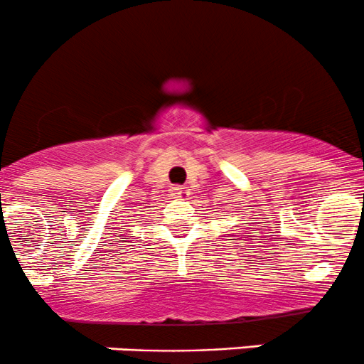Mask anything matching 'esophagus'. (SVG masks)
Wrapping results in <instances>:
<instances>
[{"mask_svg":"<svg viewBox=\"0 0 364 364\" xmlns=\"http://www.w3.org/2000/svg\"><path fill=\"white\" fill-rule=\"evenodd\" d=\"M171 195H173V198H178V200H185L188 196V191L185 190V186L181 185H176L171 188Z\"/></svg>","mask_w":364,"mask_h":364,"instance_id":"1","label":"esophagus"}]
</instances>
